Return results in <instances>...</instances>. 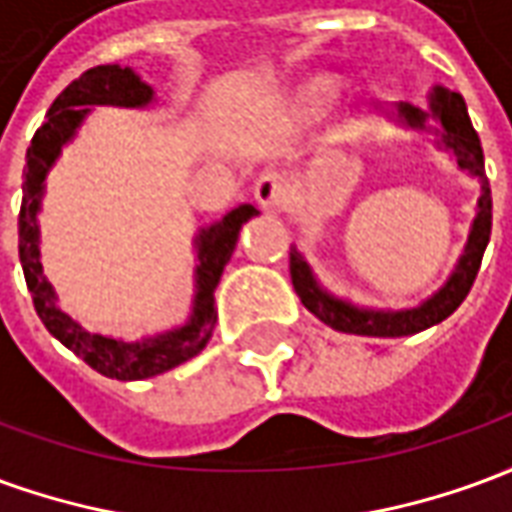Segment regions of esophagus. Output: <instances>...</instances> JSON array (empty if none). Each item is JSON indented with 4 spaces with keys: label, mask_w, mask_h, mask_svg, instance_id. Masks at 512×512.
Instances as JSON below:
<instances>
[{
    "label": "esophagus",
    "mask_w": 512,
    "mask_h": 512,
    "mask_svg": "<svg viewBox=\"0 0 512 512\" xmlns=\"http://www.w3.org/2000/svg\"><path fill=\"white\" fill-rule=\"evenodd\" d=\"M255 197L263 211H282L290 200V189L282 175H277V172H263L255 183Z\"/></svg>",
    "instance_id": "obj_1"
}]
</instances>
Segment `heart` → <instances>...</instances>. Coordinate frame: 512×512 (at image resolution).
Here are the masks:
<instances>
[{
	"label": "heart",
	"mask_w": 512,
	"mask_h": 512,
	"mask_svg": "<svg viewBox=\"0 0 512 512\" xmlns=\"http://www.w3.org/2000/svg\"><path fill=\"white\" fill-rule=\"evenodd\" d=\"M334 95V84L329 79H321V82H312L304 95H301V101H304V112L307 115H321L323 109L329 106Z\"/></svg>",
	"instance_id": "b5f03b06"
}]
</instances>
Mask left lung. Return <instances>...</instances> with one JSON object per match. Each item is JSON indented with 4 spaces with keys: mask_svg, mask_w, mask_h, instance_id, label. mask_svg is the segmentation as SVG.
<instances>
[{
    "mask_svg": "<svg viewBox=\"0 0 512 512\" xmlns=\"http://www.w3.org/2000/svg\"><path fill=\"white\" fill-rule=\"evenodd\" d=\"M397 115L403 117L408 126H422L425 123V112H419V109L408 104L397 106ZM433 115L439 117L441 126H444L441 142L458 156V167L469 169L472 175L483 180L480 211H477V219L472 224L469 244H466L461 263L455 268L450 282L433 299L417 307V310L373 312L356 310L351 304L323 293L315 277H312L310 266L299 255V249H290V279H293V288L299 293L301 304L318 321L332 326L334 332L362 334V337H406V334L425 332V329L436 326L444 318H450L452 312L461 307L463 299L469 296V290H472L477 271H480V263H483L485 246H488V238H491V189H488V180H485L483 147H480V136L474 131L469 112H466V104H463V98L458 93L436 87L433 90Z\"/></svg>",
    "mask_w": 512,
    "mask_h": 512,
    "instance_id": "obj_1",
    "label": "left lung"
}]
</instances>
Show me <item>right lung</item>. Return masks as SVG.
<instances>
[{
  "label": "right lung",
  "instance_id": "obj_1",
  "mask_svg": "<svg viewBox=\"0 0 512 512\" xmlns=\"http://www.w3.org/2000/svg\"><path fill=\"white\" fill-rule=\"evenodd\" d=\"M153 98V90L147 87L134 71L120 65H98L84 71L76 82L62 90L49 109L46 123L35 131L27 147V172H24V200L18 213V257L24 268V279L32 293L35 312L65 348L82 356L87 365L98 370L101 376L117 378V381H142V378L167 373L172 367L189 362L197 356L211 337L216 310H213V290L219 285L227 260L233 255L235 241L241 224L257 216L255 205H238L235 211L224 216L222 222L202 230L197 238L200 249V266H197V299L194 312L186 326L175 332L161 334L145 343H123L112 337L84 332L79 323H73L54 301V290L43 277L38 249V216L40 197H43V180L46 172L60 156V147L68 142L90 112L87 106L112 104V106H142Z\"/></svg>",
  "mask_w": 512,
  "mask_h": 512
}]
</instances>
